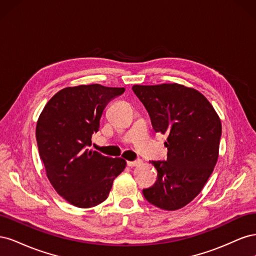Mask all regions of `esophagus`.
Instances as JSON below:
<instances>
[{
	"instance_id": "obj_1",
	"label": "esophagus",
	"mask_w": 256,
	"mask_h": 256,
	"mask_svg": "<svg viewBox=\"0 0 256 256\" xmlns=\"http://www.w3.org/2000/svg\"><path fill=\"white\" fill-rule=\"evenodd\" d=\"M141 160H134V161H127V166H136L141 164Z\"/></svg>"
}]
</instances>
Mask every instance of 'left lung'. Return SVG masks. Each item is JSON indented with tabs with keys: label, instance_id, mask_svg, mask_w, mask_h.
I'll use <instances>...</instances> for the list:
<instances>
[{
	"label": "left lung",
	"instance_id": "left-lung-1",
	"mask_svg": "<svg viewBox=\"0 0 256 256\" xmlns=\"http://www.w3.org/2000/svg\"><path fill=\"white\" fill-rule=\"evenodd\" d=\"M154 130L166 134V161H152L157 180L143 196L154 206L176 210L202 191L218 160L222 126L200 92L180 84L134 85Z\"/></svg>",
	"mask_w": 256,
	"mask_h": 256
}]
</instances>
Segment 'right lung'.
<instances>
[{
	"mask_svg": "<svg viewBox=\"0 0 256 256\" xmlns=\"http://www.w3.org/2000/svg\"><path fill=\"white\" fill-rule=\"evenodd\" d=\"M124 92V88L100 84L66 88L49 100L38 118L36 141L47 176L58 194L74 206L90 208L102 203L126 166L122 158L90 150L106 106Z\"/></svg>",
	"mask_w": 256,
	"mask_h": 256,
	"instance_id": "right-lung-1",
	"label": "right lung"
}]
</instances>
